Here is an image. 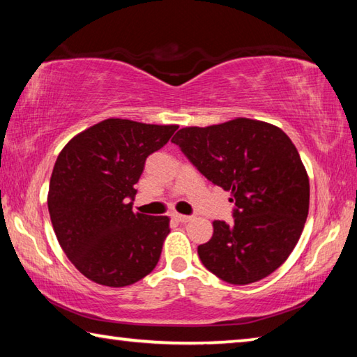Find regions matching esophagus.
Returning <instances> with one entry per match:
<instances>
[{
	"mask_svg": "<svg viewBox=\"0 0 357 357\" xmlns=\"http://www.w3.org/2000/svg\"><path fill=\"white\" fill-rule=\"evenodd\" d=\"M173 217L174 219H176L178 222H183V223H185V222H190L193 217L192 215H184V214H178V213H174L173 214Z\"/></svg>",
	"mask_w": 357,
	"mask_h": 357,
	"instance_id": "1",
	"label": "esophagus"
}]
</instances>
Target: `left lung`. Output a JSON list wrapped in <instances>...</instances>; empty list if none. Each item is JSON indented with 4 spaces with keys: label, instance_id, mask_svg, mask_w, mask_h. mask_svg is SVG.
<instances>
[{
    "label": "left lung",
    "instance_id": "8db88e82",
    "mask_svg": "<svg viewBox=\"0 0 357 357\" xmlns=\"http://www.w3.org/2000/svg\"><path fill=\"white\" fill-rule=\"evenodd\" d=\"M172 142L236 204L231 225L214 220L213 238L198 245L204 268L233 285L273 274L298 244L309 214V176L289 137L264 121L236 118L179 129Z\"/></svg>",
    "mask_w": 357,
    "mask_h": 357
}]
</instances>
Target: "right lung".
I'll return each instance as SVG.
<instances>
[{
    "instance_id": "add662e5",
    "label": "right lung",
    "mask_w": 357,
    "mask_h": 357,
    "mask_svg": "<svg viewBox=\"0 0 357 357\" xmlns=\"http://www.w3.org/2000/svg\"><path fill=\"white\" fill-rule=\"evenodd\" d=\"M176 129L108 118L77 134L59 153L48 213L59 245L86 279L121 288L155 268L170 219L134 213L129 200L146 157L165 146Z\"/></svg>"
}]
</instances>
